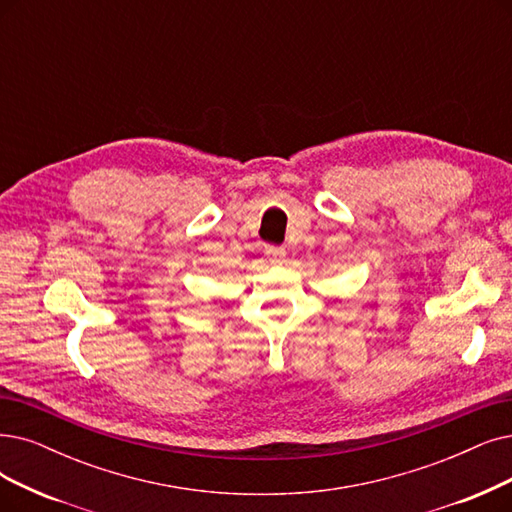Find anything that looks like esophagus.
<instances>
[{"label": "esophagus", "instance_id": "1", "mask_svg": "<svg viewBox=\"0 0 512 512\" xmlns=\"http://www.w3.org/2000/svg\"><path fill=\"white\" fill-rule=\"evenodd\" d=\"M267 256L273 264H281L285 260V248H281V245H267Z\"/></svg>", "mask_w": 512, "mask_h": 512}]
</instances>
